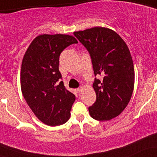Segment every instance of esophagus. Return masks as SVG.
<instances>
[{"mask_svg": "<svg viewBox=\"0 0 157 157\" xmlns=\"http://www.w3.org/2000/svg\"><path fill=\"white\" fill-rule=\"evenodd\" d=\"M82 87H80V88H78V89H77V93H78L79 94H81V92H82Z\"/></svg>", "mask_w": 157, "mask_h": 157, "instance_id": "esophagus-1", "label": "esophagus"}]
</instances>
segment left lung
Returning a JSON list of instances; mask_svg holds the SVG:
<instances>
[{"instance_id": "1", "label": "left lung", "mask_w": 157, "mask_h": 157, "mask_svg": "<svg viewBox=\"0 0 157 157\" xmlns=\"http://www.w3.org/2000/svg\"><path fill=\"white\" fill-rule=\"evenodd\" d=\"M74 35L88 50L95 78L93 88L96 102L89 108L93 119L107 121L120 115L128 105L134 86V68L130 51L116 32L105 27H94Z\"/></svg>"}]
</instances>
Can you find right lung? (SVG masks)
Instances as JSON below:
<instances>
[{
  "label": "right lung",
  "instance_id": "add662e5",
  "mask_svg": "<svg viewBox=\"0 0 157 157\" xmlns=\"http://www.w3.org/2000/svg\"><path fill=\"white\" fill-rule=\"evenodd\" d=\"M68 35H41L36 37L23 56L21 87L23 97L35 115L50 126L69 120L75 95L60 81L59 57L67 46L77 44Z\"/></svg>",
  "mask_w": 157,
  "mask_h": 157
}]
</instances>
